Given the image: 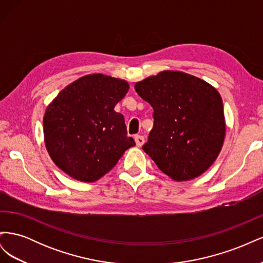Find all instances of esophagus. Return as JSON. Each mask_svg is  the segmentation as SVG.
Masks as SVG:
<instances>
[{
	"instance_id": "esophagus-1",
	"label": "esophagus",
	"mask_w": 263,
	"mask_h": 263,
	"mask_svg": "<svg viewBox=\"0 0 263 263\" xmlns=\"http://www.w3.org/2000/svg\"><path fill=\"white\" fill-rule=\"evenodd\" d=\"M135 142H136L137 147H141L142 145H144V142H145L144 136H140V135H136V136H135Z\"/></svg>"
}]
</instances>
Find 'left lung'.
<instances>
[{
	"instance_id": "1",
	"label": "left lung",
	"mask_w": 263,
	"mask_h": 263,
	"mask_svg": "<svg viewBox=\"0 0 263 263\" xmlns=\"http://www.w3.org/2000/svg\"><path fill=\"white\" fill-rule=\"evenodd\" d=\"M154 108V127L142 149L174 181L193 180L218 157L226 134L220 94L202 79L164 70L135 84Z\"/></svg>"
}]
</instances>
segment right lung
Returning <instances> with one entry per match:
<instances>
[{
	"label": "right lung",
	"instance_id": "obj_1",
	"mask_svg": "<svg viewBox=\"0 0 263 263\" xmlns=\"http://www.w3.org/2000/svg\"><path fill=\"white\" fill-rule=\"evenodd\" d=\"M129 90L122 79L87 74L67 85L43 119L47 151L59 169L81 182H95L135 146L115 105Z\"/></svg>",
	"mask_w": 263,
	"mask_h": 263
}]
</instances>
